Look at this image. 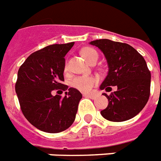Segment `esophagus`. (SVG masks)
<instances>
[{"mask_svg":"<svg viewBox=\"0 0 161 161\" xmlns=\"http://www.w3.org/2000/svg\"><path fill=\"white\" fill-rule=\"evenodd\" d=\"M84 97H89V98L92 99H95L97 96L94 95V94H84Z\"/></svg>","mask_w":161,"mask_h":161,"instance_id":"1","label":"esophagus"}]
</instances>
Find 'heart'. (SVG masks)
<instances>
[{"label":"heart","instance_id":"obj_1","mask_svg":"<svg viewBox=\"0 0 161 161\" xmlns=\"http://www.w3.org/2000/svg\"><path fill=\"white\" fill-rule=\"evenodd\" d=\"M80 53L90 64L96 62L97 59L98 58V54L97 51L90 47H86L80 50ZM68 70L67 63L64 65V71ZM97 83L96 79L92 76H76L71 80L69 82V86L72 88H75L76 90L80 91L81 92L87 93L91 91V89Z\"/></svg>","mask_w":161,"mask_h":161}]
</instances>
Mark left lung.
I'll list each match as a JSON object with an SVG mask.
<instances>
[{
	"mask_svg": "<svg viewBox=\"0 0 161 161\" xmlns=\"http://www.w3.org/2000/svg\"><path fill=\"white\" fill-rule=\"evenodd\" d=\"M90 44L102 51L107 59L108 73L101 90L116 92L103 93L108 100L107 108L101 111L109 121H125L136 116L144 108L150 95L151 74L143 57L131 46L108 39L96 40Z\"/></svg>",
	"mask_w": 161,
	"mask_h": 161,
	"instance_id": "left-lung-1",
	"label": "left lung"
}]
</instances>
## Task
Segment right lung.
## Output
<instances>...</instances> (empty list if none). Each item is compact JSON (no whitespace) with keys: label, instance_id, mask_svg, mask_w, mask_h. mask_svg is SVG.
<instances>
[{"label":"right lung","instance_id":"1","mask_svg":"<svg viewBox=\"0 0 161 161\" xmlns=\"http://www.w3.org/2000/svg\"><path fill=\"white\" fill-rule=\"evenodd\" d=\"M53 44L30 54L18 71L15 91L22 113L41 131L58 133L69 127L75 119L82 95L69 88L65 96H53V91H66L64 57L74 46Z\"/></svg>","mask_w":161,"mask_h":161}]
</instances>
